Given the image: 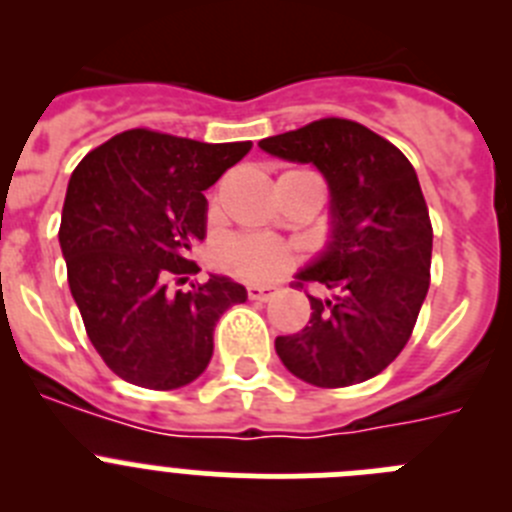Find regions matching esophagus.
Wrapping results in <instances>:
<instances>
[{
  "label": "esophagus",
  "instance_id": "1",
  "mask_svg": "<svg viewBox=\"0 0 512 512\" xmlns=\"http://www.w3.org/2000/svg\"><path fill=\"white\" fill-rule=\"evenodd\" d=\"M274 297V289L271 287H248V300H259L266 302Z\"/></svg>",
  "mask_w": 512,
  "mask_h": 512
}]
</instances>
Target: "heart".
Segmentation results:
<instances>
[{"label": "heart", "mask_w": 512, "mask_h": 512, "mask_svg": "<svg viewBox=\"0 0 512 512\" xmlns=\"http://www.w3.org/2000/svg\"><path fill=\"white\" fill-rule=\"evenodd\" d=\"M302 176H312L310 171L289 169L282 171L279 182H289V179H302ZM217 261L223 269H228L233 277L246 279V282H269V279L279 277L284 269L295 264V251L279 241L271 238H259V235H235L220 246L217 251Z\"/></svg>", "instance_id": "b5f03b06"}]
</instances>
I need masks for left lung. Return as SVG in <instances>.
I'll return each mask as SVG.
<instances>
[{
    "label": "left lung",
    "mask_w": 512,
    "mask_h": 512,
    "mask_svg": "<svg viewBox=\"0 0 512 512\" xmlns=\"http://www.w3.org/2000/svg\"><path fill=\"white\" fill-rule=\"evenodd\" d=\"M259 146L318 166L333 197V241L295 282L300 289L320 284L330 297L307 295L310 320L300 333L277 336L279 359L325 390L377 377L413 336L431 284L433 225L413 164L390 140L343 117H323Z\"/></svg>",
    "instance_id": "left-lung-1"
}]
</instances>
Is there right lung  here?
I'll use <instances>...</instances> for the list:
<instances>
[{
    "label": "right lung",
    "mask_w": 512,
    "mask_h": 512,
    "mask_svg": "<svg viewBox=\"0 0 512 512\" xmlns=\"http://www.w3.org/2000/svg\"><path fill=\"white\" fill-rule=\"evenodd\" d=\"M251 151L148 128L115 135L81 158L63 202L69 287L87 336L120 379L148 390L194 382L212 359V330L246 287L228 277L184 284L205 238V189Z\"/></svg>",
    "instance_id": "obj_1"
}]
</instances>
